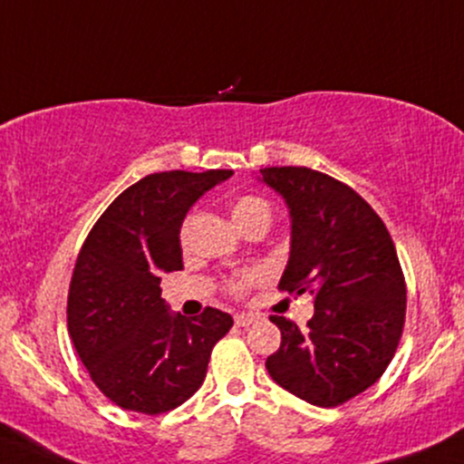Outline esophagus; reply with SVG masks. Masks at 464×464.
I'll list each match as a JSON object with an SVG mask.
<instances>
[{
    "instance_id": "1",
    "label": "esophagus",
    "mask_w": 464,
    "mask_h": 464,
    "mask_svg": "<svg viewBox=\"0 0 464 464\" xmlns=\"http://www.w3.org/2000/svg\"><path fill=\"white\" fill-rule=\"evenodd\" d=\"M255 321H257V316H255V314H236L237 327H248V324H253Z\"/></svg>"
}]
</instances>
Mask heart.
<instances>
[{
	"label": "heart",
	"instance_id": "obj_1",
	"mask_svg": "<svg viewBox=\"0 0 464 464\" xmlns=\"http://www.w3.org/2000/svg\"><path fill=\"white\" fill-rule=\"evenodd\" d=\"M231 218L233 222L242 228L244 233L253 231H268L270 222H273V209H270L268 200L262 198V196L244 194L237 196L236 200L231 202ZM259 281L257 270H246V273L233 276V279L227 281V292L233 296L246 295L248 287L255 285Z\"/></svg>",
	"mask_w": 464,
	"mask_h": 464
}]
</instances>
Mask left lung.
<instances>
[{
	"mask_svg": "<svg viewBox=\"0 0 464 464\" xmlns=\"http://www.w3.org/2000/svg\"><path fill=\"white\" fill-rule=\"evenodd\" d=\"M292 218L281 292L314 299L305 329L270 316L281 347L266 369L287 392L321 408L343 406L391 364L406 323V279L382 218L355 189L310 168H264Z\"/></svg>",
	"mask_w": 464,
	"mask_h": 464,
	"instance_id": "1",
	"label": "left lung"
}]
</instances>
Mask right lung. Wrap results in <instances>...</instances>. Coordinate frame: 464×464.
Wrapping results in <instances>:
<instances>
[{"label": "right lung", "mask_w": 464, "mask_h": 464, "mask_svg": "<svg viewBox=\"0 0 464 464\" xmlns=\"http://www.w3.org/2000/svg\"><path fill=\"white\" fill-rule=\"evenodd\" d=\"M231 169L148 174L98 218L67 296V327L93 384L115 406L163 414L202 386L211 349L233 327L227 312H168L161 273L183 268L180 225L189 207Z\"/></svg>", "instance_id": "right-lung-1"}]
</instances>
